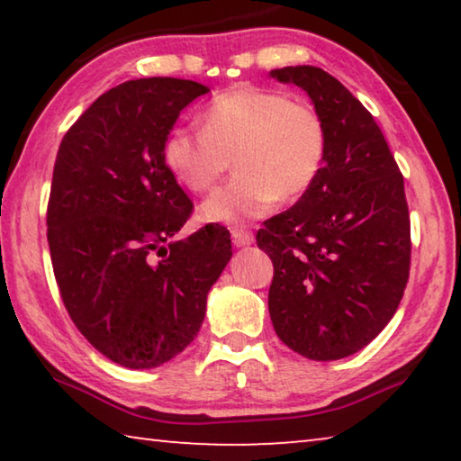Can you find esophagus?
Here are the masks:
<instances>
[{
    "label": "esophagus",
    "instance_id": "obj_1",
    "mask_svg": "<svg viewBox=\"0 0 461 461\" xmlns=\"http://www.w3.org/2000/svg\"><path fill=\"white\" fill-rule=\"evenodd\" d=\"M231 238H233V244H236L238 248L249 246L254 241L252 231H248L246 228H240V225H236V228H231Z\"/></svg>",
    "mask_w": 461,
    "mask_h": 461
}]
</instances>
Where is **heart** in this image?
Wrapping results in <instances>:
<instances>
[{
    "instance_id": "b5f03b06",
    "label": "heart",
    "mask_w": 461,
    "mask_h": 461,
    "mask_svg": "<svg viewBox=\"0 0 461 461\" xmlns=\"http://www.w3.org/2000/svg\"><path fill=\"white\" fill-rule=\"evenodd\" d=\"M230 156L238 175L203 203V221L241 223L307 193L325 165V122L305 101L238 87L209 101L201 130L176 126L162 144L165 165L194 193L213 189Z\"/></svg>"
}]
</instances>
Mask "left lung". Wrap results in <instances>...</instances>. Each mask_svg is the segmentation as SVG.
<instances>
[{
    "label": "left lung",
    "instance_id": "left-lung-1",
    "mask_svg": "<svg viewBox=\"0 0 461 461\" xmlns=\"http://www.w3.org/2000/svg\"><path fill=\"white\" fill-rule=\"evenodd\" d=\"M270 77L305 91L327 128L321 175L256 233L275 264L270 319L293 352L341 360L384 330L407 286L404 181L372 113L335 77L309 65Z\"/></svg>",
    "mask_w": 461,
    "mask_h": 461
}]
</instances>
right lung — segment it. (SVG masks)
<instances>
[{
  "instance_id": "1",
  "label": "right lung",
  "mask_w": 461,
  "mask_h": 461,
  "mask_svg": "<svg viewBox=\"0 0 461 461\" xmlns=\"http://www.w3.org/2000/svg\"><path fill=\"white\" fill-rule=\"evenodd\" d=\"M207 91L173 77L122 83L73 123L54 162L46 225L62 303L97 352L131 370L189 346L231 258L220 223L175 240L193 203L162 158L178 115Z\"/></svg>"
}]
</instances>
